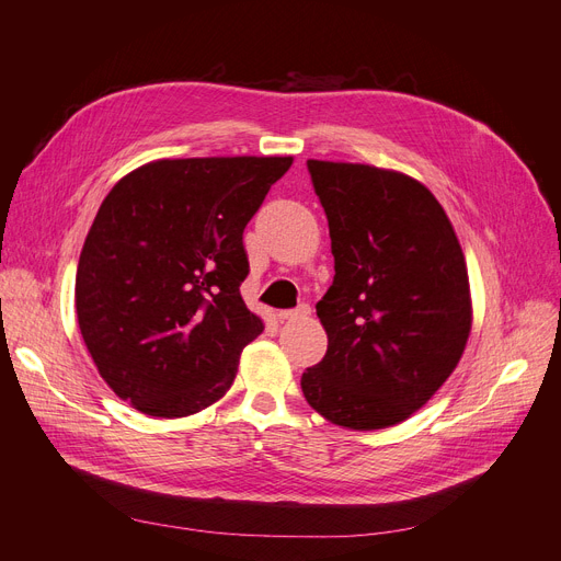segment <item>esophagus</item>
Masks as SVG:
<instances>
[{
	"label": "esophagus",
	"instance_id": "1",
	"mask_svg": "<svg viewBox=\"0 0 561 561\" xmlns=\"http://www.w3.org/2000/svg\"><path fill=\"white\" fill-rule=\"evenodd\" d=\"M311 313V309L307 307V304H301V307H297V309H290V311H278L276 316H278V320L280 322H285V320H297V318H307Z\"/></svg>",
	"mask_w": 561,
	"mask_h": 561
}]
</instances>
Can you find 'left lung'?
Segmentation results:
<instances>
[{"label": "left lung", "instance_id": "obj_1", "mask_svg": "<svg viewBox=\"0 0 561 561\" xmlns=\"http://www.w3.org/2000/svg\"><path fill=\"white\" fill-rule=\"evenodd\" d=\"M307 165L328 215L334 280L316 304L328 353L301 375L304 398L336 426H396L466 351L472 301L461 243L419 180L367 163Z\"/></svg>", "mask_w": 561, "mask_h": 561}]
</instances>
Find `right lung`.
Here are the masks:
<instances>
[{"label":"right lung","instance_id":"1","mask_svg":"<svg viewBox=\"0 0 561 561\" xmlns=\"http://www.w3.org/2000/svg\"><path fill=\"white\" fill-rule=\"evenodd\" d=\"M293 157L159 159L118 180L83 241L75 304L91 358L147 416L206 410L264 322L241 297L243 229Z\"/></svg>","mask_w":561,"mask_h":561}]
</instances>
